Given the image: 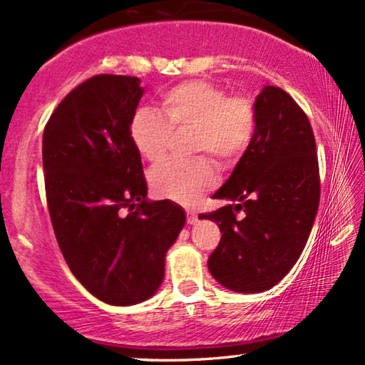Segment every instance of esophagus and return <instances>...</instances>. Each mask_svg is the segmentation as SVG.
<instances>
[{
    "mask_svg": "<svg viewBox=\"0 0 365 365\" xmlns=\"http://www.w3.org/2000/svg\"><path fill=\"white\" fill-rule=\"evenodd\" d=\"M197 220H199V217H197L195 212H192V211L187 212V223L188 225H195Z\"/></svg>",
    "mask_w": 365,
    "mask_h": 365,
    "instance_id": "1",
    "label": "esophagus"
}]
</instances>
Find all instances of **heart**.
<instances>
[{
	"label": "heart",
	"instance_id": "1",
	"mask_svg": "<svg viewBox=\"0 0 365 365\" xmlns=\"http://www.w3.org/2000/svg\"><path fill=\"white\" fill-rule=\"evenodd\" d=\"M163 113L140 108L130 120V140L145 161L159 163L175 133H194L192 150L209 154L221 168L244 156L257 130L255 104L247 96H228L223 87L187 81L161 96ZM150 187L161 199L194 204L216 185V171L206 158L190 163L165 161L150 171Z\"/></svg>",
	"mask_w": 365,
	"mask_h": 365
}]
</instances>
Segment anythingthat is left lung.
Returning a JSON list of instances; mask_svg holds the SVG:
<instances>
[{
    "label": "left lung",
    "mask_w": 365,
    "mask_h": 365,
    "mask_svg": "<svg viewBox=\"0 0 365 365\" xmlns=\"http://www.w3.org/2000/svg\"><path fill=\"white\" fill-rule=\"evenodd\" d=\"M254 104L257 130L252 144L212 195L232 204L199 215L221 230L207 261L212 278L240 293L269 290L295 266L311 235L321 194L316 139L305 113L274 86L264 87Z\"/></svg>",
    "instance_id": "left-lung-1"
}]
</instances>
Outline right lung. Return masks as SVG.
Masks as SVG:
<instances>
[{
	"label": "right lung",
	"instance_id": "add662e5",
	"mask_svg": "<svg viewBox=\"0 0 365 365\" xmlns=\"http://www.w3.org/2000/svg\"><path fill=\"white\" fill-rule=\"evenodd\" d=\"M140 78L96 75L58 104L43 135L49 216L63 257L96 299L133 305L165 278L166 252L185 225L171 200H148L130 120Z\"/></svg>",
	"mask_w": 365,
	"mask_h": 365
}]
</instances>
